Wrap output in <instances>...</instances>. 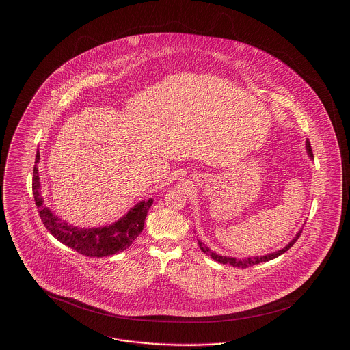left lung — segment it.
Masks as SVG:
<instances>
[{
    "label": "left lung",
    "instance_id": "left-lung-1",
    "mask_svg": "<svg viewBox=\"0 0 350 350\" xmlns=\"http://www.w3.org/2000/svg\"><path fill=\"white\" fill-rule=\"evenodd\" d=\"M306 150H307L308 156H310L311 160H312V159H314V154H312L310 140L306 142ZM300 233H301V230L295 234V237H294L284 248H282V250L273 252V253H269V254H265V256H260V257H245V258H234V257L220 256V254H217L215 252H213L210 248H207L200 240H198V239H197V240H198V245H200V250H202L203 253L208 254L213 260H215V261L220 262V264H230V265H232V267H243V269H244V267H253V265H257V264H260V262H267V261H270V260H273V258H277L278 256H281L284 252H287V250H290V248L294 245V243L299 239Z\"/></svg>",
    "mask_w": 350,
    "mask_h": 350
}]
</instances>
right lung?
I'll list each match as a JSON object with an SVG mask.
<instances>
[{"instance_id": "obj_1", "label": "right lung", "mask_w": 350, "mask_h": 350, "mask_svg": "<svg viewBox=\"0 0 350 350\" xmlns=\"http://www.w3.org/2000/svg\"><path fill=\"white\" fill-rule=\"evenodd\" d=\"M39 160L40 154L38 150L33 165V200L44 227L60 243L88 257H105L127 250L143 231L147 213L153 203L152 198L139 202L129 210L126 215H123L116 223L105 227L80 228L62 220L47 206H44V200L40 193L38 170Z\"/></svg>"}]
</instances>
